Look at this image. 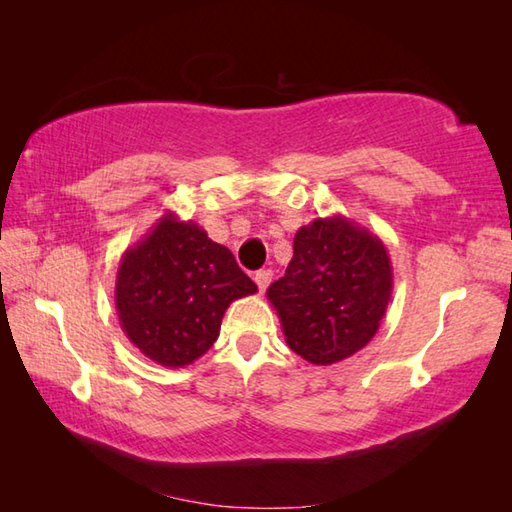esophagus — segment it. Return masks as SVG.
<instances>
[{
    "instance_id": "1",
    "label": "esophagus",
    "mask_w": 512,
    "mask_h": 512,
    "mask_svg": "<svg viewBox=\"0 0 512 512\" xmlns=\"http://www.w3.org/2000/svg\"><path fill=\"white\" fill-rule=\"evenodd\" d=\"M253 279H255L259 292H264L268 288V284H270V279H273V273H270V270H257Z\"/></svg>"
}]
</instances>
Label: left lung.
<instances>
[{"instance_id":"obj_1","label":"left lung","mask_w":512,"mask_h":512,"mask_svg":"<svg viewBox=\"0 0 512 512\" xmlns=\"http://www.w3.org/2000/svg\"><path fill=\"white\" fill-rule=\"evenodd\" d=\"M391 290L394 273L380 237L332 215L299 228L286 275L266 295L290 350L312 365H332L374 339Z\"/></svg>"}]
</instances>
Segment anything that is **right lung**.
Here are the masks:
<instances>
[{
  "label": "right lung",
  "instance_id": "add662e5",
  "mask_svg": "<svg viewBox=\"0 0 512 512\" xmlns=\"http://www.w3.org/2000/svg\"><path fill=\"white\" fill-rule=\"evenodd\" d=\"M255 292L231 250L167 211L123 253L114 301L140 352L162 367H184L217 341L226 308Z\"/></svg>",
  "mask_w": 512,
  "mask_h": 512
}]
</instances>
